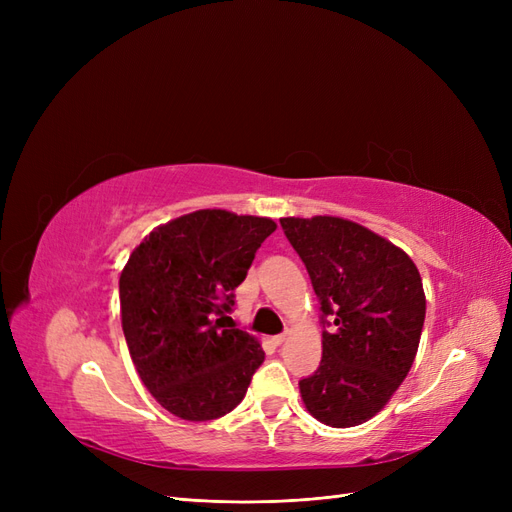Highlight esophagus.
<instances>
[{"instance_id": "34e87169", "label": "esophagus", "mask_w": 512, "mask_h": 512, "mask_svg": "<svg viewBox=\"0 0 512 512\" xmlns=\"http://www.w3.org/2000/svg\"><path fill=\"white\" fill-rule=\"evenodd\" d=\"M286 337H288V333H280V335H275V337H273V344H275V346L284 344V342H286Z\"/></svg>"}]
</instances>
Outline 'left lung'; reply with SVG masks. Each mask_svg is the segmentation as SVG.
<instances>
[{"instance_id":"1","label":"left lung","mask_w":512,"mask_h":512,"mask_svg":"<svg viewBox=\"0 0 512 512\" xmlns=\"http://www.w3.org/2000/svg\"><path fill=\"white\" fill-rule=\"evenodd\" d=\"M280 224L322 312V359L299 380L303 404L324 425H361L414 363L425 322L421 275L406 252L354 222L316 215Z\"/></svg>"}]
</instances>
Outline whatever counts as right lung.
Segmentation results:
<instances>
[{
	"label": "right lung",
	"instance_id": "add662e5",
	"mask_svg": "<svg viewBox=\"0 0 512 512\" xmlns=\"http://www.w3.org/2000/svg\"><path fill=\"white\" fill-rule=\"evenodd\" d=\"M275 222L222 209L183 215L130 254L119 277L121 324L134 367L158 404L183 421H213L241 404L265 361L258 339L226 329Z\"/></svg>",
	"mask_w": 512,
	"mask_h": 512
}]
</instances>
